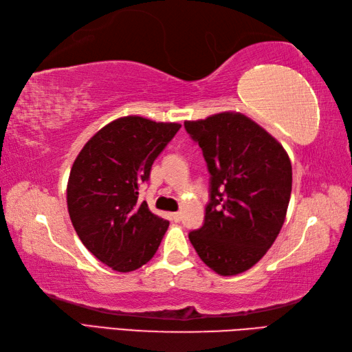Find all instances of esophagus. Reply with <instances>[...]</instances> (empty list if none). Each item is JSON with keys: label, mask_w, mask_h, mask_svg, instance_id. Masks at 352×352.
Masks as SVG:
<instances>
[{"label": "esophagus", "mask_w": 352, "mask_h": 352, "mask_svg": "<svg viewBox=\"0 0 352 352\" xmlns=\"http://www.w3.org/2000/svg\"><path fill=\"white\" fill-rule=\"evenodd\" d=\"M170 219L172 221H175V223H178L182 219V213L180 212H174V213H170Z\"/></svg>", "instance_id": "esophagus-1"}]
</instances>
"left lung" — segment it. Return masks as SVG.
<instances>
[{"label": "left lung", "instance_id": "1", "mask_svg": "<svg viewBox=\"0 0 352 352\" xmlns=\"http://www.w3.org/2000/svg\"><path fill=\"white\" fill-rule=\"evenodd\" d=\"M210 174L204 224L189 233L198 256L221 276L249 270L285 221L292 163L282 144L249 117L219 113L186 120Z\"/></svg>", "mask_w": 352, "mask_h": 352}]
</instances>
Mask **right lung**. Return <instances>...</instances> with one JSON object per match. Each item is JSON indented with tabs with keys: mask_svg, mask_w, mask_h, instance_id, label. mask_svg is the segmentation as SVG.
I'll return each instance as SVG.
<instances>
[{
	"mask_svg": "<svg viewBox=\"0 0 352 352\" xmlns=\"http://www.w3.org/2000/svg\"><path fill=\"white\" fill-rule=\"evenodd\" d=\"M180 128L140 116L120 117L76 157L67 184L68 213L82 244L116 272L146 264L168 230L169 221L139 201V188Z\"/></svg>",
	"mask_w": 352,
	"mask_h": 352,
	"instance_id": "add662e5",
	"label": "right lung"
}]
</instances>
